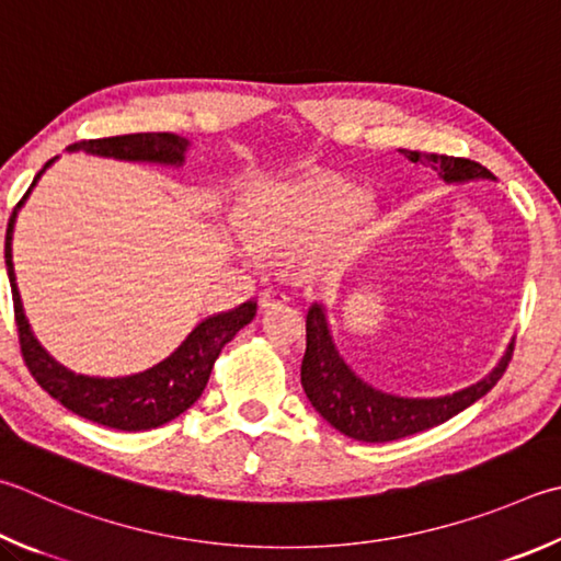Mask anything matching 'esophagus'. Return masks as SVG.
I'll return each mask as SVG.
<instances>
[{"instance_id":"esophagus-1","label":"esophagus","mask_w":561,"mask_h":561,"mask_svg":"<svg viewBox=\"0 0 561 561\" xmlns=\"http://www.w3.org/2000/svg\"><path fill=\"white\" fill-rule=\"evenodd\" d=\"M284 304H289V297L279 289H262L260 291V307L262 309H279Z\"/></svg>"}]
</instances>
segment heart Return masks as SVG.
Segmentation results:
<instances>
[{"label": "heart", "instance_id": "obj_1", "mask_svg": "<svg viewBox=\"0 0 561 561\" xmlns=\"http://www.w3.org/2000/svg\"><path fill=\"white\" fill-rule=\"evenodd\" d=\"M375 206L339 176L262 179L242 193L238 228L245 254L307 250L313 264H333L360 245Z\"/></svg>", "mask_w": 561, "mask_h": 561}]
</instances>
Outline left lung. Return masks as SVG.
<instances>
[{
  "instance_id": "8db88e82",
  "label": "left lung",
  "mask_w": 561,
  "mask_h": 561,
  "mask_svg": "<svg viewBox=\"0 0 561 561\" xmlns=\"http://www.w3.org/2000/svg\"><path fill=\"white\" fill-rule=\"evenodd\" d=\"M412 164H430L444 183L495 181L485 167L471 159L422 154V151L400 149ZM513 341L507 343L503 358L495 368L473 385L439 397H402L378 390L355 373L333 341L329 311L323 301H313L307 313V353L301 360V387L309 402L333 430L351 436L355 442L382 444L402 436L432 430V426L451 420L466 407L481 400L503 378L511 363Z\"/></svg>"
}]
</instances>
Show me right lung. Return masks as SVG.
Listing matches in <instances>:
<instances>
[{"label":"right lung","instance_id":"obj_1","mask_svg":"<svg viewBox=\"0 0 561 561\" xmlns=\"http://www.w3.org/2000/svg\"><path fill=\"white\" fill-rule=\"evenodd\" d=\"M191 141L186 137L169 135V131H145V135H125V137H107V139H90L70 145L66 151L76 154L83 151L90 157L129 161V164H154L181 169L186 164V154ZM58 157L46 161V167L38 171L26 196L19 201L12 218L7 226L4 240V262L9 284H12L14 313L19 325V343H22L24 360L36 382L58 400L66 410L85 416L90 422H98L110 430L119 432H145L154 426L176 420L188 407L198 400L206 390L210 378L213 363L222 351V345L232 341L240 329L254 319L257 313V299L240 304L236 309L210 313L206 319L193 325V331L179 343L174 353H169L164 360H159L151 368L131 375H119V378H98V375H83L66 368L50 355L36 333L32 331L22 304V294L16 287V274L12 262V240L19 210L32 196L38 179L46 174V169L54 164Z\"/></svg>","mask_w":561,"mask_h":561}]
</instances>
